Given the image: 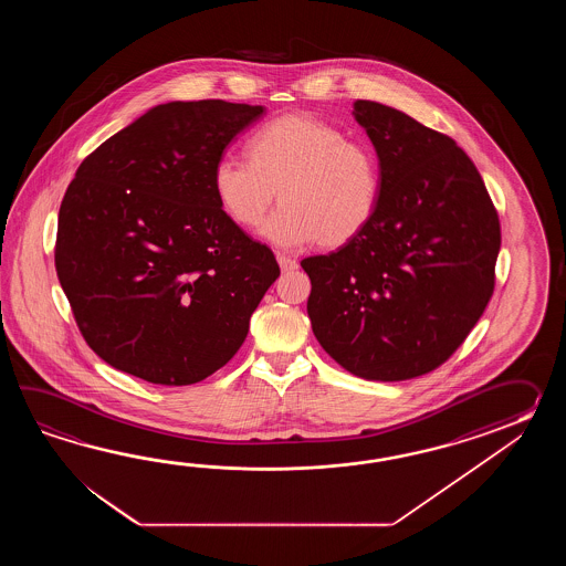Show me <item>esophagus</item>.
<instances>
[{"label": "esophagus", "mask_w": 566, "mask_h": 566, "mask_svg": "<svg viewBox=\"0 0 566 566\" xmlns=\"http://www.w3.org/2000/svg\"><path fill=\"white\" fill-rule=\"evenodd\" d=\"M277 263L279 266H281V271H295L297 266H300V263L295 261V259H291V256H285V254H277Z\"/></svg>", "instance_id": "34e87169"}]
</instances>
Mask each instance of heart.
I'll return each mask as SVG.
<instances>
[{"instance_id":"b5f03b06","label":"heart","mask_w":566,"mask_h":566,"mask_svg":"<svg viewBox=\"0 0 566 566\" xmlns=\"http://www.w3.org/2000/svg\"><path fill=\"white\" fill-rule=\"evenodd\" d=\"M212 188L222 212L254 229L275 202L261 237L293 251L317 241L337 249L373 222L382 174L373 149L310 113H289L261 125L249 139V159L220 156Z\"/></svg>"}]
</instances>
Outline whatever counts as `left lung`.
Here are the masks:
<instances>
[{"mask_svg": "<svg viewBox=\"0 0 566 566\" xmlns=\"http://www.w3.org/2000/svg\"><path fill=\"white\" fill-rule=\"evenodd\" d=\"M382 190L373 222L339 251L303 259L322 348L364 380L431 373L463 344L493 293L500 220L480 171L443 133L356 101Z\"/></svg>", "mask_w": 566, "mask_h": 566, "instance_id": "obj_1", "label": "left lung"}]
</instances>
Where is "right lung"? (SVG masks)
I'll return each mask as SVG.
<instances>
[{
  "mask_svg": "<svg viewBox=\"0 0 566 566\" xmlns=\"http://www.w3.org/2000/svg\"><path fill=\"white\" fill-rule=\"evenodd\" d=\"M263 115V105L171 101L76 169L54 261L81 334L108 366L186 386L241 348L279 265L222 212L212 168Z\"/></svg>",
  "mask_w": 566,
  "mask_h": 566,
  "instance_id": "obj_1",
  "label": "right lung"
}]
</instances>
